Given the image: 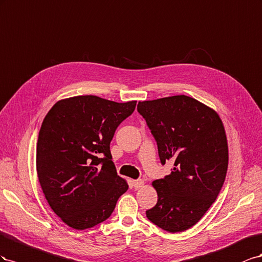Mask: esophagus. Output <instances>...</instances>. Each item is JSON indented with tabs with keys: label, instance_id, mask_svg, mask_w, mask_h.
I'll return each instance as SVG.
<instances>
[{
	"label": "esophagus",
	"instance_id": "obj_1",
	"mask_svg": "<svg viewBox=\"0 0 262 262\" xmlns=\"http://www.w3.org/2000/svg\"><path fill=\"white\" fill-rule=\"evenodd\" d=\"M143 185H144V180H141V179H138V180H134L133 181V186L135 189H139Z\"/></svg>",
	"mask_w": 262,
	"mask_h": 262
}]
</instances>
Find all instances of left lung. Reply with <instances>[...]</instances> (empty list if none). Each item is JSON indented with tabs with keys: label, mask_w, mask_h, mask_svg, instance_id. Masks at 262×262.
Returning a JSON list of instances; mask_svg holds the SVG:
<instances>
[{
	"label": "left lung",
	"mask_w": 262,
	"mask_h": 262,
	"mask_svg": "<svg viewBox=\"0 0 262 262\" xmlns=\"http://www.w3.org/2000/svg\"><path fill=\"white\" fill-rule=\"evenodd\" d=\"M138 113L154 136L169 176L152 182L157 204L147 219L170 233L189 229L217 199L226 178L228 146L215 111L186 95L139 102Z\"/></svg>",
	"instance_id": "obj_1"
}]
</instances>
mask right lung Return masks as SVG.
<instances>
[{
  "instance_id": "right-lung-1",
  "label": "right lung",
  "mask_w": 262,
  "mask_h": 262,
  "mask_svg": "<svg viewBox=\"0 0 262 262\" xmlns=\"http://www.w3.org/2000/svg\"><path fill=\"white\" fill-rule=\"evenodd\" d=\"M135 107L136 101L80 95L57 102L45 117L37 174L48 204L68 226L82 230L107 220L128 189L117 176L110 144Z\"/></svg>"
}]
</instances>
